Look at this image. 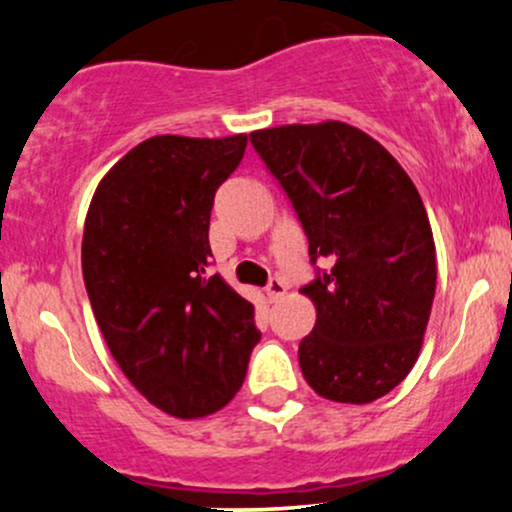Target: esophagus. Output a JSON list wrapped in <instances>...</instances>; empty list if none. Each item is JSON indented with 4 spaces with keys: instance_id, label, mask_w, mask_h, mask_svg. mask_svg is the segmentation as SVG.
Segmentation results:
<instances>
[{
    "instance_id": "1",
    "label": "esophagus",
    "mask_w": 512,
    "mask_h": 512,
    "mask_svg": "<svg viewBox=\"0 0 512 512\" xmlns=\"http://www.w3.org/2000/svg\"><path fill=\"white\" fill-rule=\"evenodd\" d=\"M267 293H269V298H272V301H279V298L286 293L284 281H281V279H272V281H269V284H267Z\"/></svg>"
}]
</instances>
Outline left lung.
<instances>
[{"instance_id": "left-lung-1", "label": "left lung", "mask_w": 512, "mask_h": 512, "mask_svg": "<svg viewBox=\"0 0 512 512\" xmlns=\"http://www.w3.org/2000/svg\"><path fill=\"white\" fill-rule=\"evenodd\" d=\"M250 142L289 195L310 262H327L301 289L317 313L298 346L303 378L330 402H375L414 368L436 296L419 190L383 144L346 122L257 129Z\"/></svg>"}]
</instances>
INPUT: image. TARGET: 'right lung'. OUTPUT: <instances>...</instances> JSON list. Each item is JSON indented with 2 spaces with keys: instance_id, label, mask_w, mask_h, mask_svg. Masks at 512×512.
Segmentation results:
<instances>
[{
  "instance_id": "1",
  "label": "right lung",
  "mask_w": 512,
  "mask_h": 512,
  "mask_svg": "<svg viewBox=\"0 0 512 512\" xmlns=\"http://www.w3.org/2000/svg\"><path fill=\"white\" fill-rule=\"evenodd\" d=\"M248 134H161L105 173L84 223L81 269L110 354L142 395L175 419L226 407L260 342L255 305L209 276L214 195Z\"/></svg>"
}]
</instances>
